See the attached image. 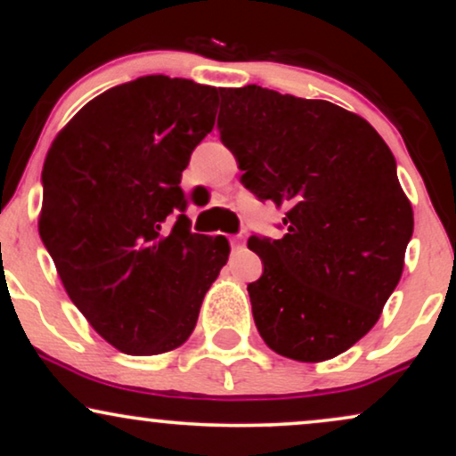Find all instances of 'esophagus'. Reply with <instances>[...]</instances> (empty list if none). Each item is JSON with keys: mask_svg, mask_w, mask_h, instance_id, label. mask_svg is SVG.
Segmentation results:
<instances>
[{"mask_svg": "<svg viewBox=\"0 0 456 456\" xmlns=\"http://www.w3.org/2000/svg\"><path fill=\"white\" fill-rule=\"evenodd\" d=\"M230 245H232L234 248L242 247V245H245V236H242V234H232V236H230Z\"/></svg>", "mask_w": 456, "mask_h": 456, "instance_id": "obj_1", "label": "esophagus"}]
</instances>
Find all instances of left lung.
<instances>
[{
    "label": "left lung",
    "mask_w": 456,
    "mask_h": 456,
    "mask_svg": "<svg viewBox=\"0 0 456 456\" xmlns=\"http://www.w3.org/2000/svg\"><path fill=\"white\" fill-rule=\"evenodd\" d=\"M217 130L259 201L286 208L282 239L251 236L264 273L255 326L282 357L317 363L376 326L413 236L396 159L363 118L247 85L222 89ZM280 226V228H282Z\"/></svg>",
    "instance_id": "8db88e82"
}]
</instances>
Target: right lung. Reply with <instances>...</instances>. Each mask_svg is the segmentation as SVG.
Returning a JSON list of instances; mask_svg holds the SVG:
<instances>
[{
  "mask_svg": "<svg viewBox=\"0 0 456 456\" xmlns=\"http://www.w3.org/2000/svg\"><path fill=\"white\" fill-rule=\"evenodd\" d=\"M216 105V86L141 77L86 103L45 158L43 245L70 301L126 354L183 345L228 261L224 236L191 232L180 189Z\"/></svg>",
  "mask_w": 456,
  "mask_h": 456,
  "instance_id": "add662e5",
  "label": "right lung"
}]
</instances>
